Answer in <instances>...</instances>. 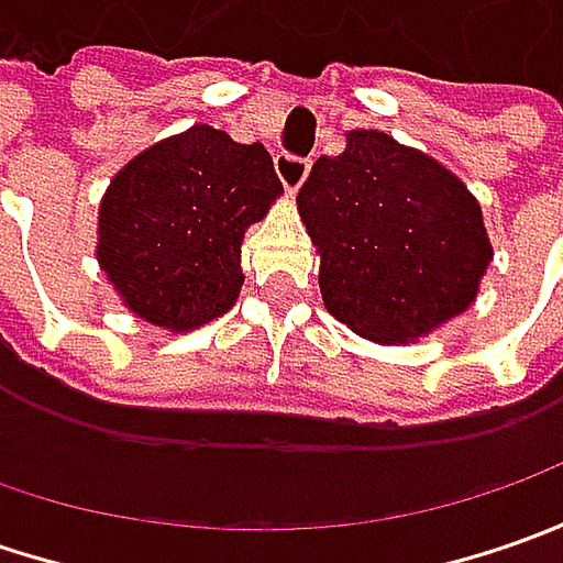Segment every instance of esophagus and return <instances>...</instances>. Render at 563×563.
<instances>
[{"label": "esophagus", "mask_w": 563, "mask_h": 563, "mask_svg": "<svg viewBox=\"0 0 563 563\" xmlns=\"http://www.w3.org/2000/svg\"><path fill=\"white\" fill-rule=\"evenodd\" d=\"M275 175L288 190H297L310 175V159H297V156L282 153V156H275Z\"/></svg>", "instance_id": "34e87169"}]
</instances>
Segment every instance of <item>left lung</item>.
I'll list each match as a JSON object with an SVG mask.
<instances>
[{
    "mask_svg": "<svg viewBox=\"0 0 563 563\" xmlns=\"http://www.w3.org/2000/svg\"><path fill=\"white\" fill-rule=\"evenodd\" d=\"M297 212L325 310L378 344L417 341L470 310L492 263L479 200L385 131H347L335 159H316Z\"/></svg>",
    "mask_w": 563,
    "mask_h": 563,
    "instance_id": "8db88e82",
    "label": "left lung"
}]
</instances>
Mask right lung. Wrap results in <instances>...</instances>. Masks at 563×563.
I'll use <instances>...</instances> for the list:
<instances>
[{"instance_id": "add662e5", "label": "right lung", "mask_w": 563, "mask_h": 563, "mask_svg": "<svg viewBox=\"0 0 563 563\" xmlns=\"http://www.w3.org/2000/svg\"><path fill=\"white\" fill-rule=\"evenodd\" d=\"M285 194L263 143L194 124L146 146L99 200L97 260L131 313L194 332L241 294V244Z\"/></svg>"}]
</instances>
